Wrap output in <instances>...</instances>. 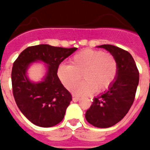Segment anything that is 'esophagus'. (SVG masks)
I'll return each instance as SVG.
<instances>
[{"label":"esophagus","instance_id":"obj_1","mask_svg":"<svg viewBox=\"0 0 150 150\" xmlns=\"http://www.w3.org/2000/svg\"><path fill=\"white\" fill-rule=\"evenodd\" d=\"M79 96H73V101H74V102H77V101H79Z\"/></svg>","mask_w":150,"mask_h":150}]
</instances>
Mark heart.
<instances>
[{"instance_id": "b5f03b06", "label": "heart", "mask_w": 150, "mask_h": 150, "mask_svg": "<svg viewBox=\"0 0 150 150\" xmlns=\"http://www.w3.org/2000/svg\"><path fill=\"white\" fill-rule=\"evenodd\" d=\"M117 71V62L112 54L86 49L75 54L71 58L70 64H61L57 68V76L68 89H72L82 77L83 81L74 88L73 93L79 96H89L96 90L100 93L111 86Z\"/></svg>"}]
</instances>
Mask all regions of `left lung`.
Returning <instances> with one entry per match:
<instances>
[{
	"mask_svg": "<svg viewBox=\"0 0 150 150\" xmlns=\"http://www.w3.org/2000/svg\"><path fill=\"white\" fill-rule=\"evenodd\" d=\"M116 58L118 71L109 89L96 98L86 113L89 124L101 128L116 125L125 116L135 100L139 72L132 56L128 51L109 44L99 46Z\"/></svg>",
	"mask_w": 150,
	"mask_h": 150,
	"instance_id": "obj_1",
	"label": "left lung"
}]
</instances>
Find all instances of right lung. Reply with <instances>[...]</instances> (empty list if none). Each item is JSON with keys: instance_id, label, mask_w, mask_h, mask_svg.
Segmentation results:
<instances>
[{"instance_id": "add662e5", "label": "right lung", "mask_w": 150, "mask_h": 150, "mask_svg": "<svg viewBox=\"0 0 150 150\" xmlns=\"http://www.w3.org/2000/svg\"><path fill=\"white\" fill-rule=\"evenodd\" d=\"M76 50L47 44L32 46L25 49L13 64V96L21 112L34 125L49 128L63 120L72 97L59 79L57 68ZM36 60L48 64L45 79L38 83L30 82L26 76L28 67Z\"/></svg>"}]
</instances>
